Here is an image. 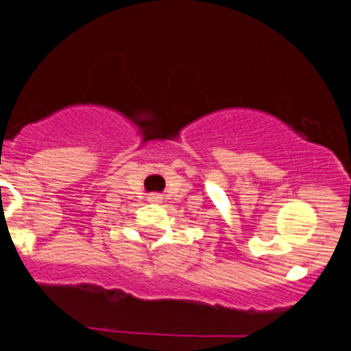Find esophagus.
Segmentation results:
<instances>
[{"mask_svg": "<svg viewBox=\"0 0 351 351\" xmlns=\"http://www.w3.org/2000/svg\"><path fill=\"white\" fill-rule=\"evenodd\" d=\"M148 202L158 203V202H160V194H149V199H148Z\"/></svg>", "mask_w": 351, "mask_h": 351, "instance_id": "esophagus-1", "label": "esophagus"}]
</instances>
